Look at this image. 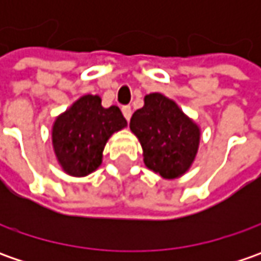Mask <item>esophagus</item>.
I'll use <instances>...</instances> for the list:
<instances>
[{"instance_id": "34e87169", "label": "esophagus", "mask_w": 261, "mask_h": 261, "mask_svg": "<svg viewBox=\"0 0 261 261\" xmlns=\"http://www.w3.org/2000/svg\"><path fill=\"white\" fill-rule=\"evenodd\" d=\"M122 113L125 116V119L129 122V119H130V116H132V109H130V106H123L122 107Z\"/></svg>"}]
</instances>
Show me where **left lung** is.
Returning a JSON list of instances; mask_svg holds the SVG:
<instances>
[{
    "instance_id": "left-lung-1",
    "label": "left lung",
    "mask_w": 261,
    "mask_h": 261,
    "mask_svg": "<svg viewBox=\"0 0 261 261\" xmlns=\"http://www.w3.org/2000/svg\"><path fill=\"white\" fill-rule=\"evenodd\" d=\"M129 126L142 145L149 170L175 178L192 166L200 130L173 100L160 93L145 95V105L132 115Z\"/></svg>"
}]
</instances>
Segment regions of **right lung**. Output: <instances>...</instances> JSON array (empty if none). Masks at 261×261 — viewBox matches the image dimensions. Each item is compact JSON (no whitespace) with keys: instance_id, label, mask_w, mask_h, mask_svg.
I'll return each mask as SVG.
<instances>
[{"instance_id":"add662e5","label":"right lung","mask_w":261,"mask_h":261,"mask_svg":"<svg viewBox=\"0 0 261 261\" xmlns=\"http://www.w3.org/2000/svg\"><path fill=\"white\" fill-rule=\"evenodd\" d=\"M126 126L117 106L105 109L98 95H84L55 120L52 142L64 171L75 177L101 164L107 139Z\"/></svg>"}]
</instances>
